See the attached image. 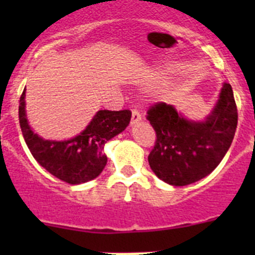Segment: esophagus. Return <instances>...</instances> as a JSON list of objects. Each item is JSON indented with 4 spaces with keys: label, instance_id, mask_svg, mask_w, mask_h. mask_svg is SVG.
I'll return each mask as SVG.
<instances>
[{
    "label": "esophagus",
    "instance_id": "obj_1",
    "mask_svg": "<svg viewBox=\"0 0 255 255\" xmlns=\"http://www.w3.org/2000/svg\"><path fill=\"white\" fill-rule=\"evenodd\" d=\"M141 120V114L138 111V110H132V114H131V125L136 124L138 121Z\"/></svg>",
    "mask_w": 255,
    "mask_h": 255
}]
</instances>
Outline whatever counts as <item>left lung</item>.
Listing matches in <instances>:
<instances>
[{"label": "left lung", "instance_id": "8db88e82", "mask_svg": "<svg viewBox=\"0 0 255 255\" xmlns=\"http://www.w3.org/2000/svg\"><path fill=\"white\" fill-rule=\"evenodd\" d=\"M147 120L157 138L148 155L155 176L173 186L193 184L217 167L233 143L238 126L233 88L225 83L206 121L186 120L164 102L150 106Z\"/></svg>", "mask_w": 255, "mask_h": 255}]
</instances>
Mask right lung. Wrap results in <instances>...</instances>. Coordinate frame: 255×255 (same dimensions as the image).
<instances>
[{
    "label": "right lung",
    "mask_w": 255,
    "mask_h": 255,
    "mask_svg": "<svg viewBox=\"0 0 255 255\" xmlns=\"http://www.w3.org/2000/svg\"><path fill=\"white\" fill-rule=\"evenodd\" d=\"M131 119L129 110H101L75 138L70 140H44L34 134L25 115V89L20 97L19 121L22 136L38 163L51 175L76 185L96 179L107 163L103 152L110 139L126 129Z\"/></svg>",
    "instance_id": "add662e5"
}]
</instances>
